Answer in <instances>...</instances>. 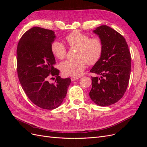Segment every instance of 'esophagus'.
<instances>
[{"mask_svg": "<svg viewBox=\"0 0 147 147\" xmlns=\"http://www.w3.org/2000/svg\"><path fill=\"white\" fill-rule=\"evenodd\" d=\"M78 77H71V80H72V82H74V81H75V80H78Z\"/></svg>", "mask_w": 147, "mask_h": 147, "instance_id": "esophagus-1", "label": "esophagus"}]
</instances>
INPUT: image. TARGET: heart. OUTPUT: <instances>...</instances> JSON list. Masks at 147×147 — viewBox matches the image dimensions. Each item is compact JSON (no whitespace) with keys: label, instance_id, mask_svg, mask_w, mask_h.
<instances>
[{"label":"heart","instance_id":"heart-1","mask_svg":"<svg viewBox=\"0 0 147 147\" xmlns=\"http://www.w3.org/2000/svg\"><path fill=\"white\" fill-rule=\"evenodd\" d=\"M71 48H78L76 59H68L61 63L59 67L65 76L78 77L82 74L86 65H94L100 59L103 51V43L99 37L90 38L88 34L74 30L65 37ZM51 51L56 58L63 59L67 55L66 47L60 41L51 44Z\"/></svg>","mask_w":147,"mask_h":147}]
</instances>
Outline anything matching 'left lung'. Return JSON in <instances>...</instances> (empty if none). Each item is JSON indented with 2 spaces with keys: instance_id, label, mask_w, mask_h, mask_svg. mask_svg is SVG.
<instances>
[{
  "instance_id": "1",
  "label": "left lung",
  "mask_w": 147,
  "mask_h": 147,
  "mask_svg": "<svg viewBox=\"0 0 147 147\" xmlns=\"http://www.w3.org/2000/svg\"><path fill=\"white\" fill-rule=\"evenodd\" d=\"M103 43L100 59L90 70L100 77H91L89 93L91 100L100 106H109L121 99L129 81L131 70V53L125 38L107 26L94 30Z\"/></svg>"
}]
</instances>
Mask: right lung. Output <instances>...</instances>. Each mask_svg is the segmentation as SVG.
<instances>
[{
	"instance_id": "add662e5",
	"label": "right lung",
	"mask_w": 147,
	"mask_h": 147,
	"mask_svg": "<svg viewBox=\"0 0 147 147\" xmlns=\"http://www.w3.org/2000/svg\"><path fill=\"white\" fill-rule=\"evenodd\" d=\"M50 29L34 27L23 35L17 47V72L21 85L31 102L43 109H55L62 104L70 78H61L55 68L51 44L55 38ZM56 77L55 82L49 80Z\"/></svg>"
}]
</instances>
